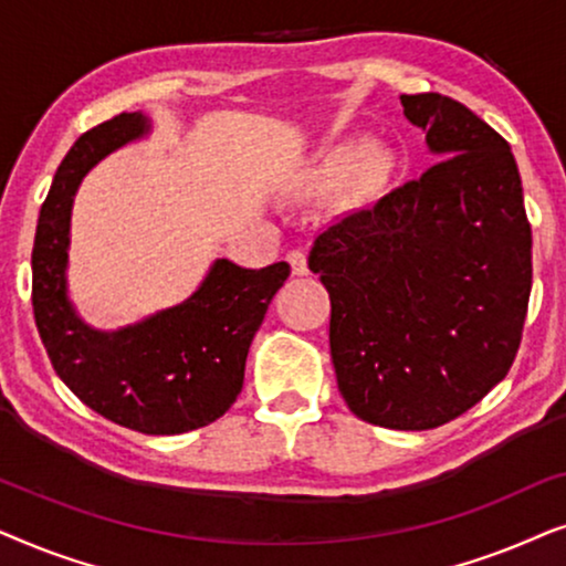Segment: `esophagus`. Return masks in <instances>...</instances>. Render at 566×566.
<instances>
[{"label":"esophagus","instance_id":"esophagus-1","mask_svg":"<svg viewBox=\"0 0 566 566\" xmlns=\"http://www.w3.org/2000/svg\"><path fill=\"white\" fill-rule=\"evenodd\" d=\"M285 260H289V265L293 270V275H306V254L301 250H291L289 254H285Z\"/></svg>","mask_w":566,"mask_h":566}]
</instances>
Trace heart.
<instances>
[{
	"label": "heart",
	"mask_w": 566,
	"mask_h": 566,
	"mask_svg": "<svg viewBox=\"0 0 566 566\" xmlns=\"http://www.w3.org/2000/svg\"><path fill=\"white\" fill-rule=\"evenodd\" d=\"M368 138H345L324 149L314 159L312 167L304 169V175L296 180V190L304 196H322L337 185H343L347 177H353V185L358 190H374L391 172V157L384 151H370Z\"/></svg>",
	"instance_id": "b5f03b06"
}]
</instances>
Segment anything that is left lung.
Masks as SVG:
<instances>
[{"label": "left lung", "instance_id": "1", "mask_svg": "<svg viewBox=\"0 0 566 566\" xmlns=\"http://www.w3.org/2000/svg\"><path fill=\"white\" fill-rule=\"evenodd\" d=\"M432 167L337 216L308 270L329 293L337 389L363 422L432 430L513 366L533 283L531 223L513 151L459 99L401 95Z\"/></svg>", "mask_w": 566, "mask_h": 566}]
</instances>
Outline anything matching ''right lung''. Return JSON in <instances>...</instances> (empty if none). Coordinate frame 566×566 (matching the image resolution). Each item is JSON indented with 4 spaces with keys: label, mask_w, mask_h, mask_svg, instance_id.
<instances>
[{
    "label": "right lung",
    "mask_w": 566,
    "mask_h": 566,
    "mask_svg": "<svg viewBox=\"0 0 566 566\" xmlns=\"http://www.w3.org/2000/svg\"><path fill=\"white\" fill-rule=\"evenodd\" d=\"M144 130L142 115L120 113L76 138L61 161L38 216L33 314L53 370L84 405L144 436H180L216 422L237 401L247 353L291 268L216 260L180 306L115 332L76 319L64 277L74 192L105 154Z\"/></svg>",
    "instance_id": "obj_1"
}]
</instances>
